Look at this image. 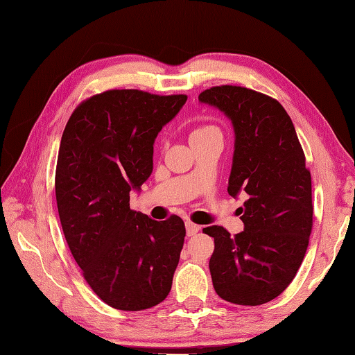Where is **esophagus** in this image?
I'll use <instances>...</instances> for the list:
<instances>
[{
    "mask_svg": "<svg viewBox=\"0 0 355 355\" xmlns=\"http://www.w3.org/2000/svg\"><path fill=\"white\" fill-rule=\"evenodd\" d=\"M201 230V227L198 224H195L192 221H186V232H187V236H193L197 235V233Z\"/></svg>",
    "mask_w": 355,
    "mask_h": 355,
    "instance_id": "obj_1",
    "label": "esophagus"
}]
</instances>
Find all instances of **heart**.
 Returning <instances> with one entry per match:
<instances>
[{"instance_id":"obj_1","label":"heart","mask_w":355,"mask_h":355,"mask_svg":"<svg viewBox=\"0 0 355 355\" xmlns=\"http://www.w3.org/2000/svg\"><path fill=\"white\" fill-rule=\"evenodd\" d=\"M214 131H218L216 128L214 126H200V128H195V130L191 132V140L192 139H197V137H201V135H206L209 132H214Z\"/></svg>"}]
</instances>
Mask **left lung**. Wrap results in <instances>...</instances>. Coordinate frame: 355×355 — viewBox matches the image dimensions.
<instances>
[{"label":"left lung","instance_id":"8db88e82","mask_svg":"<svg viewBox=\"0 0 355 355\" xmlns=\"http://www.w3.org/2000/svg\"><path fill=\"white\" fill-rule=\"evenodd\" d=\"M198 99L232 120L235 150L227 192L248 200L239 207L244 230L230 236L206 227L215 239L209 261L218 296L236 305H262L296 276L313 229L311 173L284 107L273 97L236 85L205 89Z\"/></svg>","mask_w":355,"mask_h":355}]
</instances>
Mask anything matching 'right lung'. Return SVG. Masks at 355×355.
I'll return each mask as SVG.
<instances>
[{
  "mask_svg": "<svg viewBox=\"0 0 355 355\" xmlns=\"http://www.w3.org/2000/svg\"><path fill=\"white\" fill-rule=\"evenodd\" d=\"M186 101L108 89L82 102L64 130L55 178L59 220L87 284L116 310H148L171 291L184 223L131 210L130 192L149 178L157 134Z\"/></svg>",
  "mask_w": 355,
  "mask_h": 355,
  "instance_id": "obj_1",
  "label": "right lung"
}]
</instances>
